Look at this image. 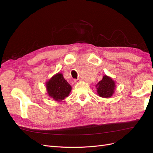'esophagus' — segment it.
Listing matches in <instances>:
<instances>
[{
  "label": "esophagus",
  "mask_w": 153,
  "mask_h": 153,
  "mask_svg": "<svg viewBox=\"0 0 153 153\" xmlns=\"http://www.w3.org/2000/svg\"><path fill=\"white\" fill-rule=\"evenodd\" d=\"M80 81V79H79V78H78V79L75 80V83H78V82H79Z\"/></svg>",
  "instance_id": "34e87169"
}]
</instances>
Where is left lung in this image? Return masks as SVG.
Here are the masks:
<instances>
[{"label": "left lung", "instance_id": "obj_1", "mask_svg": "<svg viewBox=\"0 0 153 153\" xmlns=\"http://www.w3.org/2000/svg\"><path fill=\"white\" fill-rule=\"evenodd\" d=\"M96 87L97 92L100 97L105 98H110L114 93L115 83L112 79V78L104 75L102 80L96 85Z\"/></svg>", "mask_w": 153, "mask_h": 153}]
</instances>
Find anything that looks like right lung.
Listing matches in <instances>:
<instances>
[{
  "label": "right lung",
  "mask_w": 153,
  "mask_h": 153,
  "mask_svg": "<svg viewBox=\"0 0 153 153\" xmlns=\"http://www.w3.org/2000/svg\"><path fill=\"white\" fill-rule=\"evenodd\" d=\"M46 87L50 98L59 102L67 98L71 91V86L60 73L55 74L46 83Z\"/></svg>",
  "instance_id": "obj_1"
}]
</instances>
